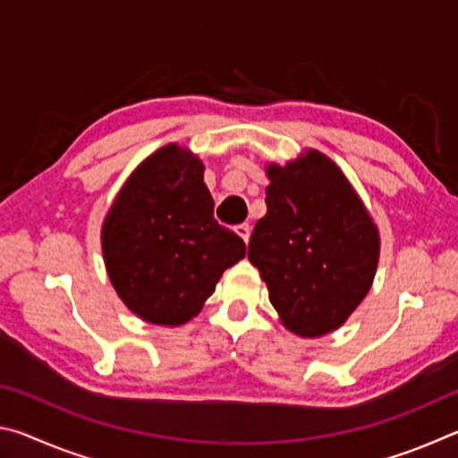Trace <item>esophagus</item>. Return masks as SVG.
Returning <instances> with one entry per match:
<instances>
[{"label":"esophagus","instance_id":"34e87169","mask_svg":"<svg viewBox=\"0 0 458 458\" xmlns=\"http://www.w3.org/2000/svg\"><path fill=\"white\" fill-rule=\"evenodd\" d=\"M234 230H236V234L244 240V242H248V238H250V230H252L248 224H240V226H236Z\"/></svg>","mask_w":458,"mask_h":458}]
</instances>
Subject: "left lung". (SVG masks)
Instances as JSON below:
<instances>
[{"mask_svg": "<svg viewBox=\"0 0 458 458\" xmlns=\"http://www.w3.org/2000/svg\"><path fill=\"white\" fill-rule=\"evenodd\" d=\"M267 216L248 242L286 329L321 337L344 325L374 281L379 238L345 175L319 151L268 165Z\"/></svg>", "mask_w": 458, "mask_h": 458, "instance_id": "1", "label": "left lung"}]
</instances>
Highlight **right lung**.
Here are the masks:
<instances>
[{
	"label": "right lung",
	"mask_w": 458,
	"mask_h": 458,
	"mask_svg": "<svg viewBox=\"0 0 458 458\" xmlns=\"http://www.w3.org/2000/svg\"><path fill=\"white\" fill-rule=\"evenodd\" d=\"M108 276L147 323L182 325L199 313L246 244L214 218L204 165L177 145L155 151L129 177L103 226Z\"/></svg>",
	"instance_id": "1"
}]
</instances>
